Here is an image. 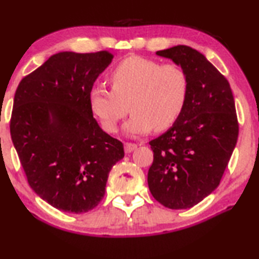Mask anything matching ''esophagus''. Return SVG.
<instances>
[{"instance_id": "1", "label": "esophagus", "mask_w": 259, "mask_h": 259, "mask_svg": "<svg viewBox=\"0 0 259 259\" xmlns=\"http://www.w3.org/2000/svg\"><path fill=\"white\" fill-rule=\"evenodd\" d=\"M136 149H137V144H135V143H125L124 144V151L126 152V154H130V152L136 150Z\"/></svg>"}]
</instances>
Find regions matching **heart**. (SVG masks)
Listing matches in <instances>:
<instances>
[{
	"mask_svg": "<svg viewBox=\"0 0 259 259\" xmlns=\"http://www.w3.org/2000/svg\"><path fill=\"white\" fill-rule=\"evenodd\" d=\"M111 89L96 85L90 89L89 108L105 133L114 134L126 114L124 124L129 136H140L172 126L187 104L189 81L176 64H159L149 58L131 56L122 61L109 75Z\"/></svg>",
	"mask_w": 259,
	"mask_h": 259,
	"instance_id": "1",
	"label": "heart"
}]
</instances>
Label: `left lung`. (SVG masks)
<instances>
[{"mask_svg":"<svg viewBox=\"0 0 259 259\" xmlns=\"http://www.w3.org/2000/svg\"><path fill=\"white\" fill-rule=\"evenodd\" d=\"M156 55L185 71L187 104L177 122L149 144L154 162L148 185L169 209H189L218 185L238 138L235 101L228 79L197 50L176 46Z\"/></svg>","mask_w":259,"mask_h":259,"instance_id":"left-lung-1","label":"left lung"}]
</instances>
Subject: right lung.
I'll return each mask as SVG.
<instances>
[{
	"label": "right lung",
	"mask_w": 259,
	"mask_h": 259,
	"mask_svg": "<svg viewBox=\"0 0 259 259\" xmlns=\"http://www.w3.org/2000/svg\"><path fill=\"white\" fill-rule=\"evenodd\" d=\"M109 52H62L17 87L10 135L30 188L64 212L82 213L102 201L122 142L104 133L88 95L111 63Z\"/></svg>",
	"instance_id": "add662e5"
}]
</instances>
